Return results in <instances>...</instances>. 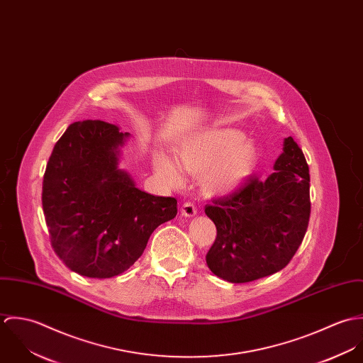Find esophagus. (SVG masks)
Wrapping results in <instances>:
<instances>
[{"label": "esophagus", "instance_id": "obj_1", "mask_svg": "<svg viewBox=\"0 0 363 363\" xmlns=\"http://www.w3.org/2000/svg\"><path fill=\"white\" fill-rule=\"evenodd\" d=\"M197 213V207L193 203H186L182 206V215L186 218H193Z\"/></svg>", "mask_w": 363, "mask_h": 363}]
</instances>
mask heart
<instances>
[{"instance_id":"heart-1","label":"heart","mask_w":363,"mask_h":363,"mask_svg":"<svg viewBox=\"0 0 363 363\" xmlns=\"http://www.w3.org/2000/svg\"><path fill=\"white\" fill-rule=\"evenodd\" d=\"M259 145L247 140L240 130L213 127L186 137L177 147V161L155 152L152 167L159 180L169 187H180L183 173L201 176L208 194L223 196L239 190L255 173L259 162Z\"/></svg>"}]
</instances>
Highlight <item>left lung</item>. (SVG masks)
<instances>
[{
  "mask_svg": "<svg viewBox=\"0 0 363 363\" xmlns=\"http://www.w3.org/2000/svg\"><path fill=\"white\" fill-rule=\"evenodd\" d=\"M309 166L292 137L265 179L252 177L238 191L206 206L216 226L208 268L243 284L281 271L299 249L311 216Z\"/></svg>",
  "mask_w": 363,
  "mask_h": 363,
  "instance_id": "left-lung-1",
  "label": "left lung"
}]
</instances>
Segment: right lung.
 Here are the masks:
<instances>
[{
  "instance_id": "right-lung-1",
  "label": "right lung",
  "mask_w": 363,
  "mask_h": 363,
  "mask_svg": "<svg viewBox=\"0 0 363 363\" xmlns=\"http://www.w3.org/2000/svg\"><path fill=\"white\" fill-rule=\"evenodd\" d=\"M130 137L99 120L74 123L54 145L45 172L42 204L52 249L88 278L127 271L156 228L177 213L176 199L141 191L120 169Z\"/></svg>"
}]
</instances>
